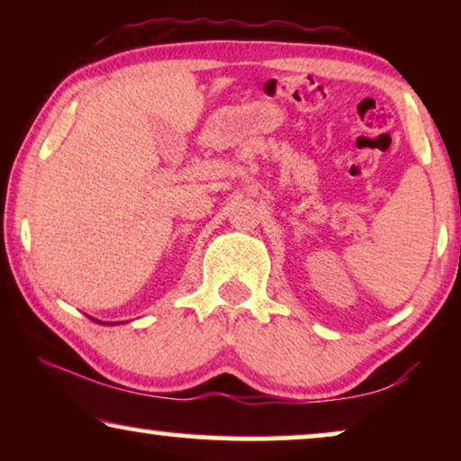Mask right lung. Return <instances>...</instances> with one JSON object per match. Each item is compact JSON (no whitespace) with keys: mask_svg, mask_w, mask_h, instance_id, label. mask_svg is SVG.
I'll list each match as a JSON object with an SVG mask.
<instances>
[{"mask_svg":"<svg viewBox=\"0 0 461 461\" xmlns=\"http://www.w3.org/2000/svg\"><path fill=\"white\" fill-rule=\"evenodd\" d=\"M92 321H96V323H100V325H119V323H104V321H98V319H94V317H90Z\"/></svg>","mask_w":461,"mask_h":461,"instance_id":"right-lung-1","label":"right lung"}]
</instances>
